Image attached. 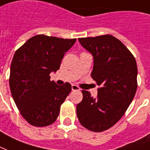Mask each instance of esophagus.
I'll use <instances>...</instances> for the list:
<instances>
[{
	"label": "esophagus",
	"instance_id": "obj_1",
	"mask_svg": "<svg viewBox=\"0 0 150 150\" xmlns=\"http://www.w3.org/2000/svg\"><path fill=\"white\" fill-rule=\"evenodd\" d=\"M71 90L73 91H80V88L78 86H76V85H72L71 86Z\"/></svg>",
	"mask_w": 150,
	"mask_h": 150
}]
</instances>
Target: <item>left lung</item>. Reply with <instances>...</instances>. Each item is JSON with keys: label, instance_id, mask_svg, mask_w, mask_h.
<instances>
[{"label": "left lung", "instance_id": "left-lung-1", "mask_svg": "<svg viewBox=\"0 0 150 150\" xmlns=\"http://www.w3.org/2000/svg\"><path fill=\"white\" fill-rule=\"evenodd\" d=\"M79 40L93 55L91 77L99 88L95 98L89 91H82L77 117L87 129L103 132L120 120L134 98L137 87V63L129 50L111 35Z\"/></svg>", "mask_w": 150, "mask_h": 150}]
</instances>
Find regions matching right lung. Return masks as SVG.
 Masks as SVG:
<instances>
[{
    "instance_id": "add662e5",
    "label": "right lung",
    "mask_w": 150,
    "mask_h": 150,
    "mask_svg": "<svg viewBox=\"0 0 150 150\" xmlns=\"http://www.w3.org/2000/svg\"><path fill=\"white\" fill-rule=\"evenodd\" d=\"M76 39L36 35L28 40L13 55L9 86L21 115L33 126L44 127L57 119L60 106L71 91L65 83L50 81V73L59 69L64 54Z\"/></svg>"
}]
</instances>
